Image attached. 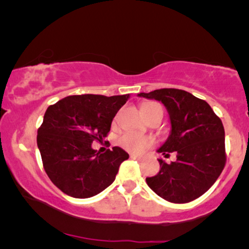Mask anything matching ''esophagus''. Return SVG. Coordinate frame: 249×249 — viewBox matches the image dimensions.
I'll list each match as a JSON object with an SVG mask.
<instances>
[{
  "label": "esophagus",
  "instance_id": "esophagus-1",
  "mask_svg": "<svg viewBox=\"0 0 249 249\" xmlns=\"http://www.w3.org/2000/svg\"><path fill=\"white\" fill-rule=\"evenodd\" d=\"M130 158L134 159V160H137V161H142V160H144V159L142 158V156H137V155H135V154H131Z\"/></svg>",
  "mask_w": 249,
  "mask_h": 249
}]
</instances>
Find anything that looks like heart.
<instances>
[{
  "label": "heart",
  "mask_w": 249,
  "mask_h": 249,
  "mask_svg": "<svg viewBox=\"0 0 249 249\" xmlns=\"http://www.w3.org/2000/svg\"><path fill=\"white\" fill-rule=\"evenodd\" d=\"M156 105L155 103H145L142 105V112L147 111L149 108ZM153 139L149 137H142V136L136 135L134 132H124V135L119 138V145L125 151L134 153V154H139L144 149L153 145Z\"/></svg>",
  "instance_id": "b5f03b06"
}]
</instances>
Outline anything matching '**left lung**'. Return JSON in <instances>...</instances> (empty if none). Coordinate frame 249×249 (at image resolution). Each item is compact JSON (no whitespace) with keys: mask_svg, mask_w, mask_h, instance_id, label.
<instances>
[{"mask_svg":"<svg viewBox=\"0 0 249 249\" xmlns=\"http://www.w3.org/2000/svg\"><path fill=\"white\" fill-rule=\"evenodd\" d=\"M138 96L154 98L168 108L171 135L159 152L165 156L177 153V161L170 164L159 160L160 172L146 178L149 188L171 203L198 198L212 187L226 165L222 121L205 101L186 90L162 88Z\"/></svg>","mask_w":249,"mask_h":249,"instance_id":"1","label":"left lung"}]
</instances>
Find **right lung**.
Returning a JSON list of instances; mask_svg holds the SVG:
<instances>
[{
    "instance_id": "1",
    "label": "right lung",
    "mask_w": 249,
    "mask_h": 249,
    "mask_svg": "<svg viewBox=\"0 0 249 249\" xmlns=\"http://www.w3.org/2000/svg\"><path fill=\"white\" fill-rule=\"evenodd\" d=\"M129 97L71 95L47 107L37 131V146L46 175L61 192L88 198L114 181L128 153L117 146L100 153L91 142L107 137L112 120Z\"/></svg>"
}]
</instances>
